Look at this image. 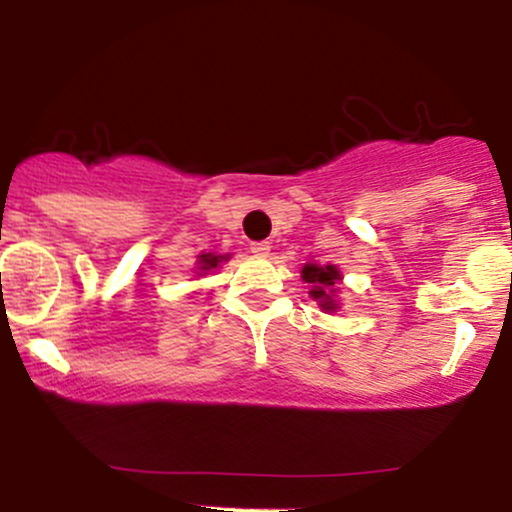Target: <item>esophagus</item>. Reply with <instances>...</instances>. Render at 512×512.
<instances>
[{"mask_svg":"<svg viewBox=\"0 0 512 512\" xmlns=\"http://www.w3.org/2000/svg\"><path fill=\"white\" fill-rule=\"evenodd\" d=\"M269 250H272V245L267 243V240H260V243H250V252L257 257H267Z\"/></svg>","mask_w":512,"mask_h":512,"instance_id":"esophagus-1","label":"esophagus"}]
</instances>
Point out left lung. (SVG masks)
Returning <instances> with one entry per match:
<instances>
[{"instance_id":"8db88e82","label":"left lung","mask_w":512,"mask_h":512,"mask_svg":"<svg viewBox=\"0 0 512 512\" xmlns=\"http://www.w3.org/2000/svg\"><path fill=\"white\" fill-rule=\"evenodd\" d=\"M301 276L305 284H310V296L315 298L317 305H320L322 310H337L339 303H337V281H342V274H339V269L334 267V264H325V267H320V264L315 262H308L303 264L301 269Z\"/></svg>"}]
</instances>
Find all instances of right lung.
Here are the masks:
<instances>
[{
	"label": "right lung",
	"instance_id": "obj_1",
	"mask_svg": "<svg viewBox=\"0 0 512 512\" xmlns=\"http://www.w3.org/2000/svg\"><path fill=\"white\" fill-rule=\"evenodd\" d=\"M228 260V255H214V252H207V255H199V274H207V272H211V269H216L219 267L221 262H226Z\"/></svg>",
	"mask_w": 512,
	"mask_h": 512
}]
</instances>
